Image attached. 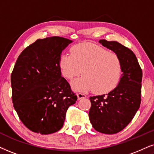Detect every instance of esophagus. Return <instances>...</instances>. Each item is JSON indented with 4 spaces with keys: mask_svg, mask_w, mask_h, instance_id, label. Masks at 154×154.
I'll list each match as a JSON object with an SVG mask.
<instances>
[{
    "mask_svg": "<svg viewBox=\"0 0 154 154\" xmlns=\"http://www.w3.org/2000/svg\"><path fill=\"white\" fill-rule=\"evenodd\" d=\"M77 99L78 100H81V99H83V98H86L87 96L85 95V94H82V93H78V94H77Z\"/></svg>",
    "mask_w": 154,
    "mask_h": 154,
    "instance_id": "esophagus-1",
    "label": "esophagus"
}]
</instances>
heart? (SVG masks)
Segmentation results:
<instances>
[{"instance_id": "1", "label": "heart", "mask_w": 154, "mask_h": 154, "mask_svg": "<svg viewBox=\"0 0 154 154\" xmlns=\"http://www.w3.org/2000/svg\"><path fill=\"white\" fill-rule=\"evenodd\" d=\"M59 67L65 78L71 79L81 73L82 76L71 82L75 91L94 90L106 94L119 82L122 74L120 57L114 52L90 42H82L70 48V54H61Z\"/></svg>"}]
</instances>
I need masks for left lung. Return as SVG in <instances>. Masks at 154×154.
Returning <instances> with one entry per match:
<instances>
[{"label": "left lung", "instance_id": "left-lung-1", "mask_svg": "<svg viewBox=\"0 0 154 154\" xmlns=\"http://www.w3.org/2000/svg\"><path fill=\"white\" fill-rule=\"evenodd\" d=\"M100 43L117 54L122 64L119 82L108 94L89 97V117L96 131L116 134L129 124L141 104L142 70L131 50L116 41L100 40Z\"/></svg>", "mask_w": 154, "mask_h": 154}]
</instances>
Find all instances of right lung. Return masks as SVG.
Segmentation results:
<instances>
[{
    "mask_svg": "<svg viewBox=\"0 0 154 154\" xmlns=\"http://www.w3.org/2000/svg\"><path fill=\"white\" fill-rule=\"evenodd\" d=\"M72 42L57 36L38 39L17 57L11 74L13 106L30 131H59L68 107L77 100L59 67L62 52Z\"/></svg>",
    "mask_w": 154,
    "mask_h": 154,
    "instance_id": "obj_1",
    "label": "right lung"
}]
</instances>
